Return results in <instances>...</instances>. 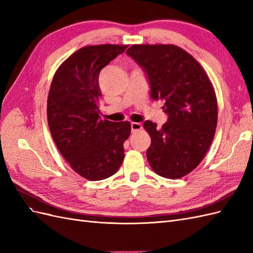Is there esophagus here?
Wrapping results in <instances>:
<instances>
[{
	"label": "esophagus",
	"mask_w": 253,
	"mask_h": 253,
	"mask_svg": "<svg viewBox=\"0 0 253 253\" xmlns=\"http://www.w3.org/2000/svg\"><path fill=\"white\" fill-rule=\"evenodd\" d=\"M131 128H132V132H138L140 129H142V125L139 124V122H132L131 124Z\"/></svg>",
	"instance_id": "1"
}]
</instances>
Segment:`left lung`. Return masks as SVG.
<instances>
[{"instance_id": "1", "label": "left lung", "mask_w": 253, "mask_h": 253, "mask_svg": "<svg viewBox=\"0 0 253 253\" xmlns=\"http://www.w3.org/2000/svg\"><path fill=\"white\" fill-rule=\"evenodd\" d=\"M149 77L151 96L164 99L169 115L158 128L145 121L151 137L148 162L156 174L177 179L202 163L217 125V100L212 83L198 61L173 44H134L126 50Z\"/></svg>"}]
</instances>
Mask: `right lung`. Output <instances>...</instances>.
<instances>
[{"label": "right lung", "mask_w": 253, "mask_h": 253, "mask_svg": "<svg viewBox=\"0 0 253 253\" xmlns=\"http://www.w3.org/2000/svg\"><path fill=\"white\" fill-rule=\"evenodd\" d=\"M127 45L84 46L68 57L53 76L47 98V122L53 141L72 169L87 180H101L118 171L128 121L99 118V73Z\"/></svg>", "instance_id": "add662e5"}]
</instances>
